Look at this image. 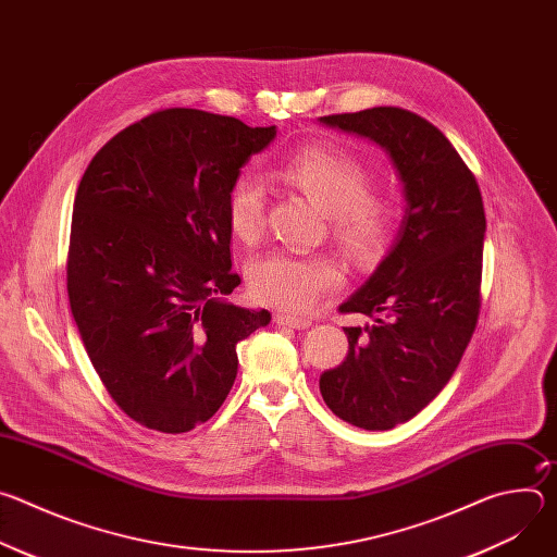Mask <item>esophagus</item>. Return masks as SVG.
<instances>
[{
  "label": "esophagus",
  "instance_id": "esophagus-1",
  "mask_svg": "<svg viewBox=\"0 0 557 557\" xmlns=\"http://www.w3.org/2000/svg\"><path fill=\"white\" fill-rule=\"evenodd\" d=\"M273 322H275L277 326H288V329H295V331H301V329L312 326L310 320H304V317H293V314H286V312H275Z\"/></svg>",
  "mask_w": 557,
  "mask_h": 557
}]
</instances>
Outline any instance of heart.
<instances>
[{"label": "heart", "instance_id": "1", "mask_svg": "<svg viewBox=\"0 0 557 557\" xmlns=\"http://www.w3.org/2000/svg\"><path fill=\"white\" fill-rule=\"evenodd\" d=\"M280 174L329 213L335 237L352 256L368 260L383 253L394 231V207L385 196L368 189V172L357 158L335 147H306L286 158ZM226 213L237 240L256 243L267 218L260 181L251 176L237 181ZM342 280V269L331 258L293 251H271L249 269L253 297L290 312L308 310Z\"/></svg>", "mask_w": 557, "mask_h": 557}]
</instances>
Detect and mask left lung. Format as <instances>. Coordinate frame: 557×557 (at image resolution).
Segmentation results:
<instances>
[{"mask_svg":"<svg viewBox=\"0 0 557 557\" xmlns=\"http://www.w3.org/2000/svg\"><path fill=\"white\" fill-rule=\"evenodd\" d=\"M320 123L383 147L404 185L406 213L392 249L339 306L370 324L344 329L348 355L320 376L324 401L342 421L392 430L447 385L475 331L483 196L445 134L410 110L370 108Z\"/></svg>","mask_w":557,"mask_h":557,"instance_id":"left-lung-1","label":"left lung"}]
</instances>
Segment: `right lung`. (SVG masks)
Wrapping results in <instances>:
<instances>
[{"label":"right lung","instance_id":"obj_1","mask_svg":"<svg viewBox=\"0 0 557 557\" xmlns=\"http://www.w3.org/2000/svg\"><path fill=\"white\" fill-rule=\"evenodd\" d=\"M277 129L172 108L110 138L78 183L67 297L114 404L136 423L181 434L209 421L237 374V342L269 310L224 301L228 194Z\"/></svg>","mask_w":557,"mask_h":557}]
</instances>
